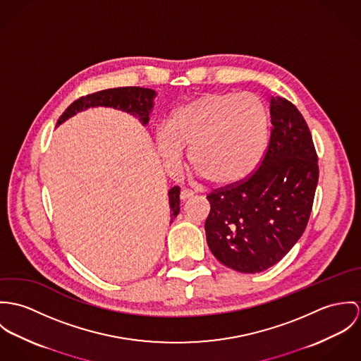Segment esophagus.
I'll use <instances>...</instances> for the list:
<instances>
[{
	"mask_svg": "<svg viewBox=\"0 0 361 361\" xmlns=\"http://www.w3.org/2000/svg\"><path fill=\"white\" fill-rule=\"evenodd\" d=\"M191 197H194V192L191 190H183L181 194H180L181 200H187L188 198H191Z\"/></svg>",
	"mask_w": 361,
	"mask_h": 361,
	"instance_id": "obj_1",
	"label": "esophagus"
}]
</instances>
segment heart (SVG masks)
<instances>
[{
	"mask_svg": "<svg viewBox=\"0 0 361 361\" xmlns=\"http://www.w3.org/2000/svg\"><path fill=\"white\" fill-rule=\"evenodd\" d=\"M269 111L252 92H212L174 109L157 133L158 154L167 167L177 166L183 148L207 183L238 184L263 159L269 141Z\"/></svg>",
	"mask_w": 361,
	"mask_h": 361,
	"instance_id": "obj_1",
	"label": "heart"
}]
</instances>
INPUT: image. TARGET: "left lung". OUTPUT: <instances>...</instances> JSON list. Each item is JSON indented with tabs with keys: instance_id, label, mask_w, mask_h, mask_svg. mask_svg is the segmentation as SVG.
Returning a JSON list of instances; mask_svg holds the SVG:
<instances>
[{
	"instance_id": "left-lung-1",
	"label": "left lung",
	"mask_w": 361,
	"mask_h": 361,
	"mask_svg": "<svg viewBox=\"0 0 361 361\" xmlns=\"http://www.w3.org/2000/svg\"><path fill=\"white\" fill-rule=\"evenodd\" d=\"M270 115V142L259 169L207 195L209 249L246 274L279 263L302 237L319 183L317 154L302 114L288 99L271 97Z\"/></svg>"
}]
</instances>
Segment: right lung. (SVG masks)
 <instances>
[{"instance_id":"obj_1","label":"right lung","mask_w":361,"mask_h":361,"mask_svg":"<svg viewBox=\"0 0 361 361\" xmlns=\"http://www.w3.org/2000/svg\"><path fill=\"white\" fill-rule=\"evenodd\" d=\"M157 97V91L151 88L142 87H118L102 90L85 97H81L75 101L59 118L56 126L62 124L69 118L75 116L76 114L82 112L88 108L105 106L119 109L126 114H130L147 126L149 121V114L154 109V99ZM169 195V206H170V223L177 217L180 213V187H173L167 192Z\"/></svg>"}]
</instances>
